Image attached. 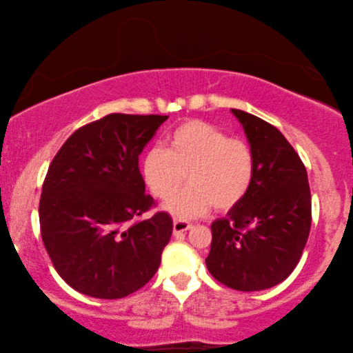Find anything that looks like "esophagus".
<instances>
[{"label":"esophagus","mask_w":353,"mask_h":353,"mask_svg":"<svg viewBox=\"0 0 353 353\" xmlns=\"http://www.w3.org/2000/svg\"><path fill=\"white\" fill-rule=\"evenodd\" d=\"M192 225L190 221H185V220H180V219H175L173 220V234H181L185 233V231L191 230Z\"/></svg>","instance_id":"1"}]
</instances>
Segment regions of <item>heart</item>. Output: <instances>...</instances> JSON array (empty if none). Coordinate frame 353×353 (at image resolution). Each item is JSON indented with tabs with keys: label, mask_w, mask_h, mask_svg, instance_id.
<instances>
[{
	"label": "heart",
	"mask_w": 353,
	"mask_h": 353,
	"mask_svg": "<svg viewBox=\"0 0 353 353\" xmlns=\"http://www.w3.org/2000/svg\"><path fill=\"white\" fill-rule=\"evenodd\" d=\"M255 157L243 139L228 138L215 125L190 120L165 139V149L152 148L143 157V178L157 199H168L185 181L190 186L173 196L165 210L176 219L205 214L212 204L228 210L248 194Z\"/></svg>",
	"instance_id": "1"
}]
</instances>
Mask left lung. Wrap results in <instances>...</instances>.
Wrapping results in <instances>:
<instances>
[{
  "label": "left lung",
  "instance_id": "obj_1",
  "mask_svg": "<svg viewBox=\"0 0 353 353\" xmlns=\"http://www.w3.org/2000/svg\"><path fill=\"white\" fill-rule=\"evenodd\" d=\"M255 157L252 185L225 219L212 223L207 270L236 291H262L284 281L301 260L312 225L307 170L278 128L239 109Z\"/></svg>",
  "mask_w": 353,
  "mask_h": 353
}]
</instances>
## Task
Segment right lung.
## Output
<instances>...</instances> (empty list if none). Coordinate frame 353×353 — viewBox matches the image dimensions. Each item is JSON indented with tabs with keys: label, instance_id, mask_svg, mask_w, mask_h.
<instances>
[{
	"label": "right lung",
	"instance_id": "right-lung-1",
	"mask_svg": "<svg viewBox=\"0 0 353 353\" xmlns=\"http://www.w3.org/2000/svg\"><path fill=\"white\" fill-rule=\"evenodd\" d=\"M168 115L109 114L72 133L48 168L40 230L59 276L85 296L122 299L161 265L173 231L144 192L138 157Z\"/></svg>",
	"mask_w": 353,
	"mask_h": 353
}]
</instances>
